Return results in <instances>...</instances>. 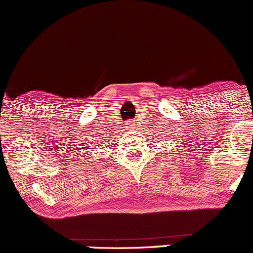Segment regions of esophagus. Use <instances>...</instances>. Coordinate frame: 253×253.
<instances>
[{
  "mask_svg": "<svg viewBox=\"0 0 253 253\" xmlns=\"http://www.w3.org/2000/svg\"><path fill=\"white\" fill-rule=\"evenodd\" d=\"M128 126H131V127H128V128H133V124H132V121H129V125H128Z\"/></svg>",
  "mask_w": 253,
  "mask_h": 253,
  "instance_id": "esophagus-1",
  "label": "esophagus"
}]
</instances>
